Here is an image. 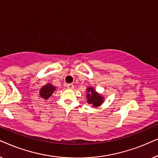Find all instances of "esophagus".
I'll list each match as a JSON object with an SVG mask.
<instances>
[{"label":"esophagus","mask_w":158,"mask_h":158,"mask_svg":"<svg viewBox=\"0 0 158 158\" xmlns=\"http://www.w3.org/2000/svg\"><path fill=\"white\" fill-rule=\"evenodd\" d=\"M67 87H68V89H73V88H74V86H73L72 84H68V85H67Z\"/></svg>","instance_id":"34e87169"}]
</instances>
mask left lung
<instances>
[{"label":"left lung","instance_id":"1","mask_svg":"<svg viewBox=\"0 0 158 158\" xmlns=\"http://www.w3.org/2000/svg\"><path fill=\"white\" fill-rule=\"evenodd\" d=\"M87 102L91 104L94 108L101 106V104L103 102L104 98L101 94L98 93L93 87H88L87 89Z\"/></svg>","mask_w":158,"mask_h":158}]
</instances>
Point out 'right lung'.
Returning <instances> with one entry per match:
<instances>
[{
	"mask_svg": "<svg viewBox=\"0 0 158 158\" xmlns=\"http://www.w3.org/2000/svg\"><path fill=\"white\" fill-rule=\"evenodd\" d=\"M55 89H56V87L53 85H52L51 84L48 83L41 88L40 91V95L45 100H48L52 95V92L55 91Z\"/></svg>",
	"mask_w": 158,
	"mask_h": 158,
	"instance_id": "add662e5",
	"label": "right lung"
}]
</instances>
